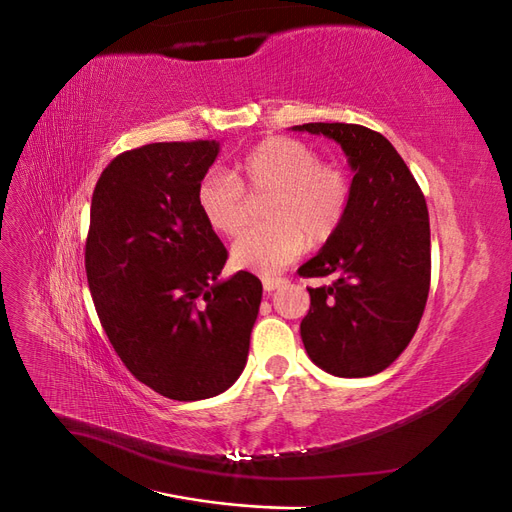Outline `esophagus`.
Instances as JSON below:
<instances>
[{"label": "esophagus", "instance_id": "1", "mask_svg": "<svg viewBox=\"0 0 512 512\" xmlns=\"http://www.w3.org/2000/svg\"><path fill=\"white\" fill-rule=\"evenodd\" d=\"M286 284L284 277H271V275H265L262 277V288H265L267 292H273L277 288H282Z\"/></svg>", "mask_w": 512, "mask_h": 512}]
</instances>
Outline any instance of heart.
Returning <instances> with one entry per match:
<instances>
[{
    "mask_svg": "<svg viewBox=\"0 0 512 512\" xmlns=\"http://www.w3.org/2000/svg\"><path fill=\"white\" fill-rule=\"evenodd\" d=\"M230 174L232 178L209 173L200 179L196 207L213 232L235 237L250 222L244 196H269L262 207L267 224L247 230L232 243L230 260L239 269L269 275L288 265L305 243H327L350 207V175L339 164L320 162L318 153L297 138H265Z\"/></svg>",
    "mask_w": 512,
    "mask_h": 512,
    "instance_id": "heart-1",
    "label": "heart"
}]
</instances>
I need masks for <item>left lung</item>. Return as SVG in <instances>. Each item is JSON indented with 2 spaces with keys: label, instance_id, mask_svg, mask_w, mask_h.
<instances>
[{
  "label": "left lung",
  "instance_id": "obj_1",
  "mask_svg": "<svg viewBox=\"0 0 512 512\" xmlns=\"http://www.w3.org/2000/svg\"><path fill=\"white\" fill-rule=\"evenodd\" d=\"M297 132L342 145L352 168L346 218L322 250L299 267L333 284L307 288L303 346L320 369L365 378L406 350L425 312L431 280L425 196L395 147L356 123H303Z\"/></svg>",
  "mask_w": 512,
  "mask_h": 512
}]
</instances>
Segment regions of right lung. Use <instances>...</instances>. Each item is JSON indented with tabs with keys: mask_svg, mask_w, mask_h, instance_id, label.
I'll return each instance as SVG.
<instances>
[{
	"mask_svg": "<svg viewBox=\"0 0 512 512\" xmlns=\"http://www.w3.org/2000/svg\"><path fill=\"white\" fill-rule=\"evenodd\" d=\"M215 141L151 143L108 164L91 196L85 271L108 342L156 393L230 389L262 299L256 275L220 280L228 252L196 207Z\"/></svg>",
	"mask_w": 512,
	"mask_h": 512,
	"instance_id": "1",
	"label": "right lung"
}]
</instances>
